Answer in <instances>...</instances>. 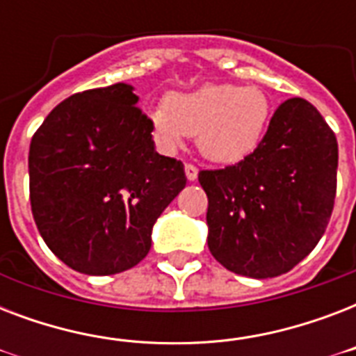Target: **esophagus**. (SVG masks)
<instances>
[{"mask_svg":"<svg viewBox=\"0 0 356 356\" xmlns=\"http://www.w3.org/2000/svg\"><path fill=\"white\" fill-rule=\"evenodd\" d=\"M184 173H186V179H188L190 183H192V181H195V179H197V168L194 166V164H186V166H184Z\"/></svg>","mask_w":356,"mask_h":356,"instance_id":"obj_1","label":"esophagus"}]
</instances>
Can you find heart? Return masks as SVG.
I'll use <instances>...</instances> for the list:
<instances>
[{"label":"heart","instance_id":"b5f03b06","mask_svg":"<svg viewBox=\"0 0 356 356\" xmlns=\"http://www.w3.org/2000/svg\"><path fill=\"white\" fill-rule=\"evenodd\" d=\"M271 102L254 85H203L192 92H173L161 107L147 111L153 133L166 147L195 136L207 161L234 164L243 161L264 136Z\"/></svg>","mask_w":356,"mask_h":356}]
</instances>
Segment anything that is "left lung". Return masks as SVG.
<instances>
[{
    "mask_svg": "<svg viewBox=\"0 0 356 356\" xmlns=\"http://www.w3.org/2000/svg\"><path fill=\"white\" fill-rule=\"evenodd\" d=\"M337 168V136L314 105L301 97L281 103L251 155L200 172L212 257L253 279L292 270L325 233Z\"/></svg>",
    "mask_w": 356,
    "mask_h": 356,
    "instance_id": "1",
    "label": "left lung"
}]
</instances>
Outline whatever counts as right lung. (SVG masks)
Returning a JSON list of instances; mask_svg holds the SVG:
<instances>
[{"mask_svg":"<svg viewBox=\"0 0 356 356\" xmlns=\"http://www.w3.org/2000/svg\"><path fill=\"white\" fill-rule=\"evenodd\" d=\"M125 83L74 94L31 140V211L72 270L113 275L149 253L156 218L186 186L181 161L159 155Z\"/></svg>","mask_w":356,"mask_h":356,"instance_id":"obj_1","label":"right lung"}]
</instances>
